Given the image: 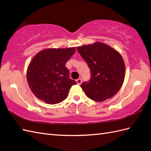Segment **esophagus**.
<instances>
[{
  "instance_id": "1",
  "label": "esophagus",
  "mask_w": 151,
  "mask_h": 151,
  "mask_svg": "<svg viewBox=\"0 0 151 151\" xmlns=\"http://www.w3.org/2000/svg\"><path fill=\"white\" fill-rule=\"evenodd\" d=\"M76 83L77 84H81L82 83V79H78L76 80Z\"/></svg>"
}]
</instances>
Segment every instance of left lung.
Segmentation results:
<instances>
[{
    "mask_svg": "<svg viewBox=\"0 0 151 151\" xmlns=\"http://www.w3.org/2000/svg\"><path fill=\"white\" fill-rule=\"evenodd\" d=\"M77 51L90 68L89 81L81 85L87 96L101 102L115 96L121 88L125 74L120 53L100 42L79 47Z\"/></svg>",
    "mask_w": 151,
    "mask_h": 151,
    "instance_id": "8db88e82",
    "label": "left lung"
}]
</instances>
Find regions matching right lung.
I'll return each mask as SVG.
<instances>
[{"label":"right lung","instance_id":"add662e5","mask_svg":"<svg viewBox=\"0 0 151 151\" xmlns=\"http://www.w3.org/2000/svg\"><path fill=\"white\" fill-rule=\"evenodd\" d=\"M76 48H48L38 53L32 59L27 70V81L33 93L50 104L62 102L67 97L73 85L65 67Z\"/></svg>","mask_w":151,"mask_h":151}]
</instances>
